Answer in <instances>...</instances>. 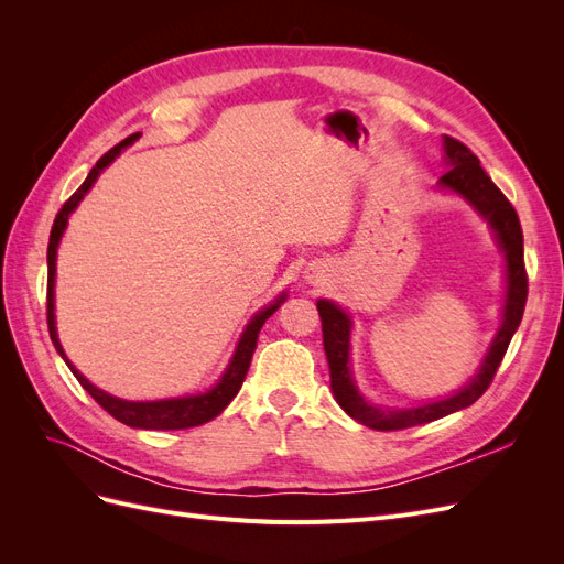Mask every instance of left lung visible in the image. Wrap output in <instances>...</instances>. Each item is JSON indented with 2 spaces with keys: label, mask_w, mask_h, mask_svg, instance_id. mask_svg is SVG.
Here are the masks:
<instances>
[{
  "label": "left lung",
  "mask_w": 564,
  "mask_h": 564,
  "mask_svg": "<svg viewBox=\"0 0 564 564\" xmlns=\"http://www.w3.org/2000/svg\"><path fill=\"white\" fill-rule=\"evenodd\" d=\"M442 145H445V162L449 166V172L437 181V187L440 191H449L458 197H464L470 207L487 220L494 237H497L499 249L503 251L506 296H503V308H501V327L497 336H494L480 369H477L475 377L464 388H458L447 398L421 402L416 406L390 409V406L371 404L369 400H365L362 392L357 390L352 369H350L352 319L334 301L319 299L317 311L322 319L324 352H327V362H329L334 398L350 419L373 431L412 429V425L431 423L435 419L458 412V409L470 406L489 388L494 373H497L503 355L508 350L510 338H513V334L518 332L522 313H524L527 272H524V251H522V228H520V218L513 209V204H510L499 187L491 183V178L480 166V160H477L464 143L452 139V135H445V139H442Z\"/></svg>",
  "instance_id": "left-lung-1"
}]
</instances>
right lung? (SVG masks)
Listing matches in <instances>:
<instances>
[{"label":"right lung","mask_w":564,"mask_h":564,"mask_svg":"<svg viewBox=\"0 0 564 564\" xmlns=\"http://www.w3.org/2000/svg\"><path fill=\"white\" fill-rule=\"evenodd\" d=\"M141 133H131L129 139H124L122 143H117L115 148H110L104 158L96 162V166L89 172L87 181H84L77 193L63 204V209L58 212L54 228H51V237H48V249H46V263H48V284H46V322H48V334L54 346L58 350V355L65 360V365L70 367V371L75 373V379L82 383V388L89 392V395L106 409L110 416H115L117 421H122L124 425H131V429H143V431H181V429H195V425L207 423L212 419H216L224 409L232 402V398L240 392L245 377L251 365V355L256 350V340H259V332L265 324V319L280 308V303H284L286 292H282L275 301L265 308H261L256 313L249 322L245 332L240 334V340H237L235 352L230 357V362L226 367V371L220 373V379L216 381V386H212L207 392H197V395H183V398H166V400H145V402H133V400H122L115 398L110 392L96 388L79 369H75V365L67 360V355L58 340V332H56V256H58V245L61 237L67 228V218L79 207V202L84 199L94 183L98 181L100 172L115 162V158H119V152L124 148H129L133 141H139Z\"/></svg>","instance_id":"add662e5"}]
</instances>
